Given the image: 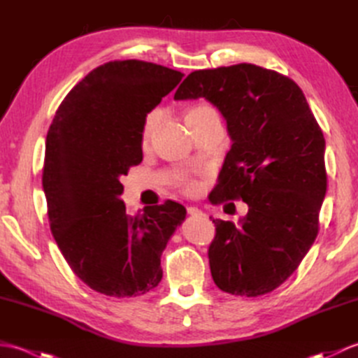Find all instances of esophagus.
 <instances>
[{"label": "esophagus", "instance_id": "1", "mask_svg": "<svg viewBox=\"0 0 358 358\" xmlns=\"http://www.w3.org/2000/svg\"><path fill=\"white\" fill-rule=\"evenodd\" d=\"M187 214H189V215H203V212H201L199 208L189 206V208H187Z\"/></svg>", "mask_w": 358, "mask_h": 358}]
</instances>
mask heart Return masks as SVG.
Masks as SVG:
<instances>
[{
  "label": "heart",
  "mask_w": 358,
  "mask_h": 358,
  "mask_svg": "<svg viewBox=\"0 0 358 358\" xmlns=\"http://www.w3.org/2000/svg\"><path fill=\"white\" fill-rule=\"evenodd\" d=\"M208 108H209V106H199V108L192 109L191 112H195V110H203V109H208ZM152 121H154V115H150V117L146 120V126H144V135H148V134H149L150 127H152ZM185 187L187 189V191H192V189H194V183H192V181H185Z\"/></svg>",
  "instance_id": "1"
}]
</instances>
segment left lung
<instances>
[{
  "mask_svg": "<svg viewBox=\"0 0 358 358\" xmlns=\"http://www.w3.org/2000/svg\"><path fill=\"white\" fill-rule=\"evenodd\" d=\"M201 96L223 113L232 140L209 200L249 208L237 226L212 220V278L232 295L272 292L317 238L328 187L323 132L296 83L260 66L195 71L173 98Z\"/></svg>",
  "mask_w": 358,
  "mask_h": 358,
  "instance_id": "left-lung-1",
  "label": "left lung"
}]
</instances>
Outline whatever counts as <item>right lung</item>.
Returning a JSON list of instances; mask_svg holds the SVG:
<instances>
[{"instance_id": "1", "label": "right lung", "mask_w": 358, "mask_h": 358, "mask_svg": "<svg viewBox=\"0 0 358 358\" xmlns=\"http://www.w3.org/2000/svg\"><path fill=\"white\" fill-rule=\"evenodd\" d=\"M183 73L124 59L89 72L59 104L45 138L43 189L53 238L75 275L109 296L158 286L162 254L186 208L177 201L126 214L121 177L141 163L148 113Z\"/></svg>"}]
</instances>
